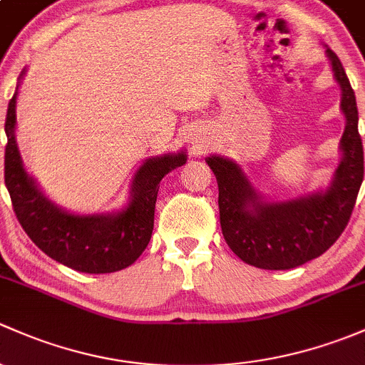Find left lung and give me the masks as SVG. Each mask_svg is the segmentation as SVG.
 Here are the masks:
<instances>
[{"mask_svg": "<svg viewBox=\"0 0 365 365\" xmlns=\"http://www.w3.org/2000/svg\"><path fill=\"white\" fill-rule=\"evenodd\" d=\"M327 56L341 86V110L346 128L341 158L325 191L287 202H264L235 161L209 156L217 181V204L223 237L246 264L267 270H287L325 253L346 228L364 179V149L359 133L355 93L339 58Z\"/></svg>", "mask_w": 365, "mask_h": 365, "instance_id": "1", "label": "left lung"}]
</instances>
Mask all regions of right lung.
I'll use <instances>...</instances> for the list:
<instances>
[{"instance_id":"add662e5","label":"right lung","mask_w":365,"mask_h":365,"mask_svg":"<svg viewBox=\"0 0 365 365\" xmlns=\"http://www.w3.org/2000/svg\"><path fill=\"white\" fill-rule=\"evenodd\" d=\"M15 105L17 91L5 121V184L28 237L52 260L78 272L107 274L133 264L151 240L160 181L186 163L184 151L145 160L131 182L130 204L119 212L71 214L52 204L26 172L15 142Z\"/></svg>"}]
</instances>
